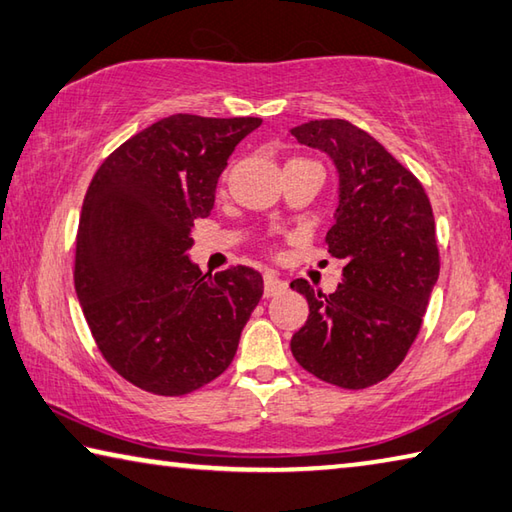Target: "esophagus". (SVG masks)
<instances>
[{
    "instance_id": "esophagus-1",
    "label": "esophagus",
    "mask_w": 512,
    "mask_h": 512,
    "mask_svg": "<svg viewBox=\"0 0 512 512\" xmlns=\"http://www.w3.org/2000/svg\"><path fill=\"white\" fill-rule=\"evenodd\" d=\"M286 288V282L280 280V275H277L275 271H266L264 273V295L266 297H273L277 293H282Z\"/></svg>"
}]
</instances>
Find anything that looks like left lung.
I'll return each instance as SVG.
<instances>
[{"mask_svg":"<svg viewBox=\"0 0 512 512\" xmlns=\"http://www.w3.org/2000/svg\"><path fill=\"white\" fill-rule=\"evenodd\" d=\"M291 136L336 167L338 208L327 244L345 262L331 295L291 282L309 302L291 351L324 383L365 389L401 365L439 280L430 199L410 170L347 120H309Z\"/></svg>","mask_w":512,"mask_h":512,"instance_id":"1","label":"left lung"}]
</instances>
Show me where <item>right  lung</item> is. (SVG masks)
I'll return each instance as SVG.
<instances>
[{"label":"right lung","mask_w":512,"mask_h":512,"mask_svg":"<svg viewBox=\"0 0 512 512\" xmlns=\"http://www.w3.org/2000/svg\"><path fill=\"white\" fill-rule=\"evenodd\" d=\"M262 118L174 114L129 138L91 181L76 293L102 356L129 383L183 396L224 374L262 300L255 268L203 275L194 219L210 215L230 154Z\"/></svg>","instance_id":"obj_1"}]
</instances>
